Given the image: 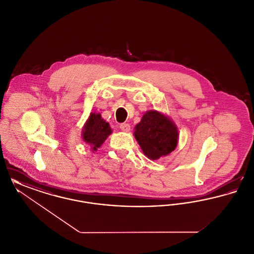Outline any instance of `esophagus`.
I'll use <instances>...</instances> for the list:
<instances>
[{
  "label": "esophagus",
  "instance_id": "1",
  "mask_svg": "<svg viewBox=\"0 0 254 254\" xmlns=\"http://www.w3.org/2000/svg\"><path fill=\"white\" fill-rule=\"evenodd\" d=\"M120 128H121V130H123V131L127 132V131H129V130H130V126H129L128 124L124 123V124H121V125H120Z\"/></svg>",
  "mask_w": 254,
  "mask_h": 254
}]
</instances>
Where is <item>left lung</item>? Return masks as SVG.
<instances>
[{
    "label": "left lung",
    "instance_id": "left-lung-1",
    "mask_svg": "<svg viewBox=\"0 0 254 254\" xmlns=\"http://www.w3.org/2000/svg\"><path fill=\"white\" fill-rule=\"evenodd\" d=\"M134 136L145 156L157 160L175 149L178 130L168 117L156 110H150L136 125Z\"/></svg>",
    "mask_w": 254,
    "mask_h": 254
}]
</instances>
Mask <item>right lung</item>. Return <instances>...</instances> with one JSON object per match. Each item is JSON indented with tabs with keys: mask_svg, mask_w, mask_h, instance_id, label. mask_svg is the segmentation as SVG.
Wrapping results in <instances>:
<instances>
[{
	"mask_svg": "<svg viewBox=\"0 0 254 254\" xmlns=\"http://www.w3.org/2000/svg\"><path fill=\"white\" fill-rule=\"evenodd\" d=\"M110 133L109 123L104 121L100 114L91 113L83 129V139L86 144L91 145L93 150H97Z\"/></svg>",
	"mask_w": 254,
	"mask_h": 254,
	"instance_id": "right-lung-1",
	"label": "right lung"
}]
</instances>
